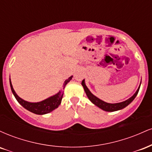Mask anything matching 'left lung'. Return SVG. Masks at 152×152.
Returning <instances> with one entry per match:
<instances>
[{
  "label": "left lung",
  "mask_w": 152,
  "mask_h": 152,
  "mask_svg": "<svg viewBox=\"0 0 152 152\" xmlns=\"http://www.w3.org/2000/svg\"><path fill=\"white\" fill-rule=\"evenodd\" d=\"M142 82V81H141ZM81 85L83 87V89H84L85 92H86L87 96L89 100L94 105L98 106L99 108H100L101 109L104 110L105 111H109V112H112V111H118V110H121L124 108H125L129 104H131L134 99L136 98L137 95L138 94V92H139V88H140L141 83L139 85V88L137 90V91L135 92V94L132 96V97H130L129 99H128L127 100L124 101V102H122L120 103H116V104H110V103H107L102 101V99H99L98 97H96V96H94L91 92L90 91V90L88 89V87L86 86V83H85V79H83L81 82Z\"/></svg>",
  "instance_id": "obj_1"
}]
</instances>
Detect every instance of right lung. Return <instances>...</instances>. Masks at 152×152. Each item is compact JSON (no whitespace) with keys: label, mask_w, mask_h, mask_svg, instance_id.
<instances>
[{"label":"right lung","mask_w":152,"mask_h":152,"mask_svg":"<svg viewBox=\"0 0 152 152\" xmlns=\"http://www.w3.org/2000/svg\"><path fill=\"white\" fill-rule=\"evenodd\" d=\"M73 76H71L68 79H66L64 83V86H63V88L61 89L57 94L55 95L51 96L48 97L44 100L41 101L39 102H29L27 101L23 100V99L19 97L15 91L13 89V86H12L11 81H10V88H11L12 93L14 95L15 98L18 101L19 104L21 105L23 107L25 108L28 111H31V112L34 113V114H38V115H43L48 114V113L51 112L54 109L58 107L61 103V100L63 98V95H64V89L65 88L66 85L69 83V81L72 79Z\"/></svg>","instance_id":"1"}]
</instances>
